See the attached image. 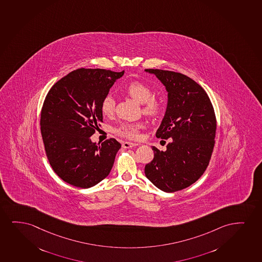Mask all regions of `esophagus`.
Instances as JSON below:
<instances>
[{
  "instance_id": "obj_1",
  "label": "esophagus",
  "mask_w": 262,
  "mask_h": 262,
  "mask_svg": "<svg viewBox=\"0 0 262 262\" xmlns=\"http://www.w3.org/2000/svg\"><path fill=\"white\" fill-rule=\"evenodd\" d=\"M122 146L123 148H132L133 146H138V144L132 142H123L122 144Z\"/></svg>"
}]
</instances>
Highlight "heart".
<instances>
[{
  "label": "heart",
  "instance_id": "obj_1",
  "mask_svg": "<svg viewBox=\"0 0 262 262\" xmlns=\"http://www.w3.org/2000/svg\"><path fill=\"white\" fill-rule=\"evenodd\" d=\"M123 92L137 102L142 104V112L149 117L159 116L163 107V99L153 95V89L149 85L140 81H133L126 85ZM100 108L104 116H111L115 113L116 101L111 94L103 97ZM144 128L141 122H122L115 129V133L129 140H138L140 137V129Z\"/></svg>",
  "mask_w": 262,
  "mask_h": 262
}]
</instances>
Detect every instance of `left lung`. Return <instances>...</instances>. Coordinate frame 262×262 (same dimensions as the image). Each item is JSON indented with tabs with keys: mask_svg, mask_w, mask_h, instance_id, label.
Listing matches in <instances>:
<instances>
[{
	"mask_svg": "<svg viewBox=\"0 0 262 262\" xmlns=\"http://www.w3.org/2000/svg\"><path fill=\"white\" fill-rule=\"evenodd\" d=\"M163 82L168 105L157 137L170 142L156 146L145 166L146 178L161 190L172 193L194 184L206 170L215 144L217 121L211 99L194 80L178 72L146 69Z\"/></svg>",
	"mask_w": 262,
	"mask_h": 262,
	"instance_id": "left-lung-1",
	"label": "left lung"
}]
</instances>
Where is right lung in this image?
Segmentation results:
<instances>
[{
  "instance_id": "add662e5",
  "label": "right lung",
  "mask_w": 262,
  "mask_h": 262,
  "mask_svg": "<svg viewBox=\"0 0 262 262\" xmlns=\"http://www.w3.org/2000/svg\"><path fill=\"white\" fill-rule=\"evenodd\" d=\"M124 71L78 68L56 82L41 112L45 153L56 174L67 183L88 188L108 176L117 151L116 139L98 145L91 136L103 122V97Z\"/></svg>"
}]
</instances>
